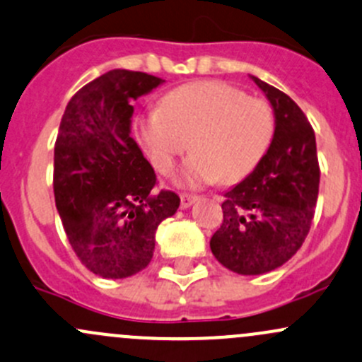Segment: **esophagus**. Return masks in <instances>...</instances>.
<instances>
[{
  "label": "esophagus",
  "instance_id": "obj_1",
  "mask_svg": "<svg viewBox=\"0 0 362 362\" xmlns=\"http://www.w3.org/2000/svg\"><path fill=\"white\" fill-rule=\"evenodd\" d=\"M197 199H199V197L194 196V194H182V196H180V206L182 208L192 206V204L196 203Z\"/></svg>",
  "mask_w": 362,
  "mask_h": 362
}]
</instances>
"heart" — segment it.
I'll use <instances>...</instances> for the list:
<instances>
[{"label": "heart", "mask_w": 362, "mask_h": 362, "mask_svg": "<svg viewBox=\"0 0 362 362\" xmlns=\"http://www.w3.org/2000/svg\"><path fill=\"white\" fill-rule=\"evenodd\" d=\"M144 151L159 173L173 168L191 139L194 152L175 173L180 187L199 189L223 178L235 184L260 165L274 136L271 105L222 81H201L168 93L161 109L135 121Z\"/></svg>", "instance_id": "heart-1"}]
</instances>
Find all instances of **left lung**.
I'll return each mask as SVG.
<instances>
[{"mask_svg": "<svg viewBox=\"0 0 362 362\" xmlns=\"http://www.w3.org/2000/svg\"><path fill=\"white\" fill-rule=\"evenodd\" d=\"M274 111L267 154L248 177L227 191L223 222L211 235L216 260L241 276L281 267L309 234L319 192L315 135L302 109L281 90L250 76Z\"/></svg>", "mask_w": 362, "mask_h": 362, "instance_id": "left-lung-1", "label": "left lung"}]
</instances>
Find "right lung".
Here are the masks:
<instances>
[{
	"mask_svg": "<svg viewBox=\"0 0 362 362\" xmlns=\"http://www.w3.org/2000/svg\"><path fill=\"white\" fill-rule=\"evenodd\" d=\"M146 72L114 69L67 104L53 156V192L72 250L88 271L123 279L149 265L159 223L180 197L158 191L132 136L133 102L163 85Z\"/></svg>",
	"mask_w": 362,
	"mask_h": 362,
	"instance_id": "obj_1",
	"label": "right lung"
}]
</instances>
